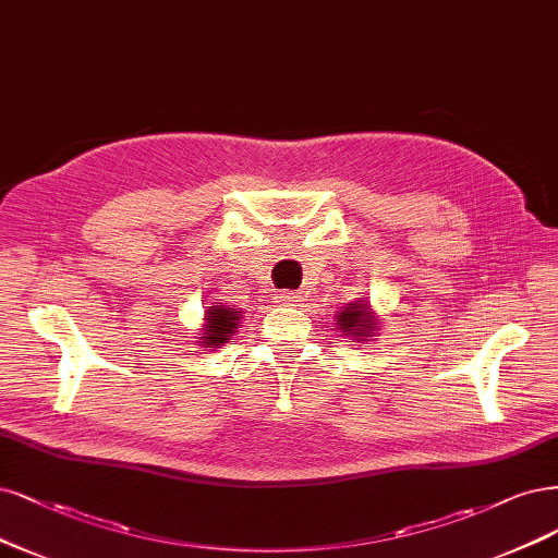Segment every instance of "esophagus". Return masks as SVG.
I'll use <instances>...</instances> for the list:
<instances>
[{"label": "esophagus", "instance_id": "obj_1", "mask_svg": "<svg viewBox=\"0 0 558 558\" xmlns=\"http://www.w3.org/2000/svg\"><path fill=\"white\" fill-rule=\"evenodd\" d=\"M275 302H277L279 306H298V304L302 302V295L291 293V291H279V293L275 295Z\"/></svg>", "mask_w": 558, "mask_h": 558}]
</instances>
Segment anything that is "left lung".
I'll use <instances>...</instances> for the list:
<instances>
[{
  "label": "left lung",
  "mask_w": 558,
  "mask_h": 558,
  "mask_svg": "<svg viewBox=\"0 0 558 558\" xmlns=\"http://www.w3.org/2000/svg\"><path fill=\"white\" fill-rule=\"evenodd\" d=\"M380 323L383 320L374 314L367 298H357L355 302H349L343 310L335 314V328L345 337H353L360 343L378 337Z\"/></svg>",
  "instance_id": "obj_1"
}]
</instances>
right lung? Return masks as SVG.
Segmentation results:
<instances>
[{"label":"right lung","mask_w":558,"mask_h":558,"mask_svg":"<svg viewBox=\"0 0 558 558\" xmlns=\"http://www.w3.org/2000/svg\"><path fill=\"white\" fill-rule=\"evenodd\" d=\"M240 320H242V312L235 310L233 304H226V302H213V306H207L205 310V318L201 325V337H196V345L201 349H221L223 343L230 341L240 328Z\"/></svg>","instance_id":"right-lung-1"}]
</instances>
